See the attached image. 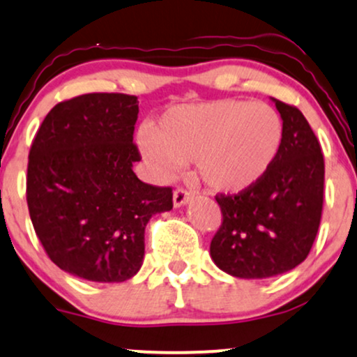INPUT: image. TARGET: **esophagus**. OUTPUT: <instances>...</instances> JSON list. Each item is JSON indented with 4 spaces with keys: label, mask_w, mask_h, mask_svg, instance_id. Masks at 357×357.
<instances>
[{
    "label": "esophagus",
    "mask_w": 357,
    "mask_h": 357,
    "mask_svg": "<svg viewBox=\"0 0 357 357\" xmlns=\"http://www.w3.org/2000/svg\"><path fill=\"white\" fill-rule=\"evenodd\" d=\"M189 201H191V192H188L186 189L178 188V189H176V191L173 192V206H174V207L186 206Z\"/></svg>",
    "instance_id": "obj_1"
}]
</instances>
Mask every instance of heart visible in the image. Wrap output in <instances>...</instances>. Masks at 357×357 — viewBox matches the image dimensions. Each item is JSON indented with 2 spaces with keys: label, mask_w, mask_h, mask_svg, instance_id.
<instances>
[{
  "label": "heart",
  "mask_w": 357,
  "mask_h": 357,
  "mask_svg": "<svg viewBox=\"0 0 357 357\" xmlns=\"http://www.w3.org/2000/svg\"><path fill=\"white\" fill-rule=\"evenodd\" d=\"M283 125L267 103L215 100L166 110L142 133L139 150L161 178L194 160L196 173L212 191L238 194L254 188L277 160Z\"/></svg>",
  "instance_id": "obj_1"
}]
</instances>
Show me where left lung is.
<instances>
[{
	"instance_id": "8db88e82",
	"label": "left lung",
	"mask_w": 357,
	"mask_h": 357,
	"mask_svg": "<svg viewBox=\"0 0 357 357\" xmlns=\"http://www.w3.org/2000/svg\"><path fill=\"white\" fill-rule=\"evenodd\" d=\"M283 121L278 156L247 191L215 197L222 225L211 257L237 278H270L308 257L323 211L324 160L313 130L298 108L272 98Z\"/></svg>"
}]
</instances>
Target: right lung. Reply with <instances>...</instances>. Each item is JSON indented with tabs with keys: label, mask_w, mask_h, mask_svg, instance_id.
Returning a JSON list of instances; mask_svg holds the SVG:
<instances>
[{
	"label": "right lung",
	"mask_w": 357,
	"mask_h": 357,
	"mask_svg": "<svg viewBox=\"0 0 357 357\" xmlns=\"http://www.w3.org/2000/svg\"><path fill=\"white\" fill-rule=\"evenodd\" d=\"M138 98L85 93L57 103L29 151V215L49 259L89 282L135 277L145 229L173 209L171 188L139 181L133 163Z\"/></svg>",
	"instance_id": "obj_1"
}]
</instances>
